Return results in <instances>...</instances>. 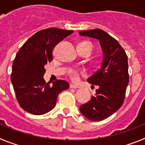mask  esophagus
Returning <instances> with one entry per match:
<instances>
[{
  "mask_svg": "<svg viewBox=\"0 0 145 145\" xmlns=\"http://www.w3.org/2000/svg\"><path fill=\"white\" fill-rule=\"evenodd\" d=\"M70 87L71 88H78L79 86H77V85H74V84H70Z\"/></svg>",
  "mask_w": 145,
  "mask_h": 145,
  "instance_id": "34e87169",
  "label": "esophagus"
}]
</instances>
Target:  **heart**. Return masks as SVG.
Wrapping results in <instances>:
<instances>
[{"mask_svg":"<svg viewBox=\"0 0 145 145\" xmlns=\"http://www.w3.org/2000/svg\"><path fill=\"white\" fill-rule=\"evenodd\" d=\"M78 45H82V46H84L88 47V48H90V49L91 50V52H92V49H93V46H92V44L90 43V42L83 41V42H80ZM70 75L72 80H76L77 79H78V71H77V70H71L70 71Z\"/></svg>","mask_w":145,"mask_h":145,"instance_id":"1","label":"heart"}]
</instances>
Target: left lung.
<instances>
[{"mask_svg":"<svg viewBox=\"0 0 145 145\" xmlns=\"http://www.w3.org/2000/svg\"><path fill=\"white\" fill-rule=\"evenodd\" d=\"M79 34L99 40L102 49L101 67L87 79L99 88L95 96L80 107L86 118L99 121L116 112L123 103L129 80L128 57L118 40L102 29L80 31Z\"/></svg>","mask_w":145,"mask_h":145,"instance_id":"8db88e82","label":"left lung"}]
</instances>
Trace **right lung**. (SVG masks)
I'll return each instance as SVG.
<instances>
[{
    "label": "right lung",
    "mask_w": 145,
    "mask_h": 145,
    "mask_svg": "<svg viewBox=\"0 0 145 145\" xmlns=\"http://www.w3.org/2000/svg\"><path fill=\"white\" fill-rule=\"evenodd\" d=\"M73 33L50 27L37 32L24 43L12 65L11 80L20 107L33 115H43L56 105L57 97L69 88L68 82L57 80L52 86L43 79L45 65L53 59L57 43Z\"/></svg>",
    "instance_id": "right-lung-1"
}]
</instances>
